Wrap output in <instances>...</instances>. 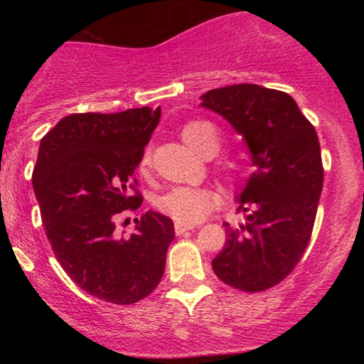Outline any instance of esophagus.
Instances as JSON below:
<instances>
[{"instance_id":"obj_1","label":"esophagus","mask_w":364,"mask_h":364,"mask_svg":"<svg viewBox=\"0 0 364 364\" xmlns=\"http://www.w3.org/2000/svg\"><path fill=\"white\" fill-rule=\"evenodd\" d=\"M193 229V225L191 224H181V223H176V225H174V231H176L178 236L185 235L186 231H191Z\"/></svg>"}]
</instances>
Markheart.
<instances>
[{"mask_svg": "<svg viewBox=\"0 0 364 364\" xmlns=\"http://www.w3.org/2000/svg\"><path fill=\"white\" fill-rule=\"evenodd\" d=\"M181 139L191 150L202 157H214L220 149L219 129L208 121H191L181 128ZM150 152L141 154L139 169L147 173ZM215 195L207 188L174 186L157 198V208L164 215L181 224H196L203 220L215 207Z\"/></svg>", "mask_w": 364, "mask_h": 364, "instance_id": "heart-1", "label": "heart"}]
</instances>
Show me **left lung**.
I'll return each instance as SVG.
<instances>
[{"mask_svg": "<svg viewBox=\"0 0 364 364\" xmlns=\"http://www.w3.org/2000/svg\"><path fill=\"white\" fill-rule=\"evenodd\" d=\"M200 99L243 136L255 166L237 196L245 223L224 224L212 269L236 289L265 291L292 272L311 237L323 186L318 136L286 92L240 83Z\"/></svg>", "mask_w": 364, "mask_h": 364, "instance_id": "8db88e82", "label": "left lung"}]
</instances>
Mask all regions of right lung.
Masks as SVG:
<instances>
[{
  "instance_id": "1",
  "label": "right lung",
  "mask_w": 364,
  "mask_h": 364,
  "mask_svg": "<svg viewBox=\"0 0 364 364\" xmlns=\"http://www.w3.org/2000/svg\"><path fill=\"white\" fill-rule=\"evenodd\" d=\"M159 119L161 107L70 114L39 145L32 185L53 252L80 289L107 303L140 301L164 274L169 217L149 210L132 236L114 235L116 215L141 205L129 188Z\"/></svg>"
}]
</instances>
